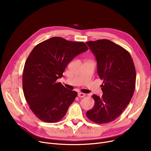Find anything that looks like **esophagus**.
I'll use <instances>...</instances> for the list:
<instances>
[{"label": "esophagus", "mask_w": 151, "mask_h": 151, "mask_svg": "<svg viewBox=\"0 0 151 151\" xmlns=\"http://www.w3.org/2000/svg\"><path fill=\"white\" fill-rule=\"evenodd\" d=\"M78 97H80V98H83V97H85L86 94H85V93H82V92H79L78 94Z\"/></svg>", "instance_id": "esophagus-1"}]
</instances>
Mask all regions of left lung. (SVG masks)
Wrapping results in <instances>:
<instances>
[{
  "label": "left lung",
  "mask_w": 151,
  "mask_h": 151,
  "mask_svg": "<svg viewBox=\"0 0 151 151\" xmlns=\"http://www.w3.org/2000/svg\"><path fill=\"white\" fill-rule=\"evenodd\" d=\"M97 62V73L104 84L103 95L93 94V107L88 111L89 119L97 124L114 121L127 106L136 83V71L130 53L106 39L86 42Z\"/></svg>",
  "instance_id": "obj_1"
}]
</instances>
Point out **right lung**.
Masks as SVG:
<instances>
[{
	"label": "right lung",
	"mask_w": 151,
	"mask_h": 151,
	"mask_svg": "<svg viewBox=\"0 0 151 151\" xmlns=\"http://www.w3.org/2000/svg\"><path fill=\"white\" fill-rule=\"evenodd\" d=\"M87 50L83 42L55 37L31 51L24 68L22 88L30 109L39 119L55 123L65 115L78 93L56 81L72 59Z\"/></svg>",
	"instance_id": "right-lung-1"
}]
</instances>
